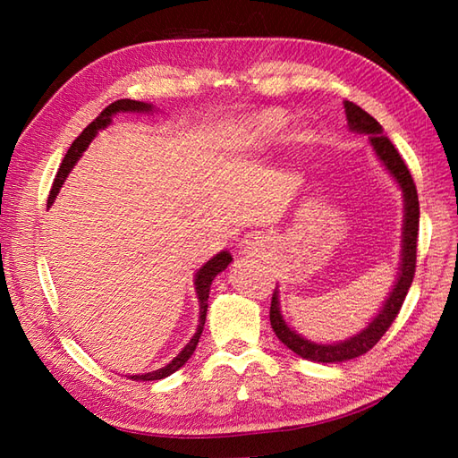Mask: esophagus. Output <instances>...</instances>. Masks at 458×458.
Instances as JSON below:
<instances>
[{"instance_id": "1", "label": "esophagus", "mask_w": 458, "mask_h": 458, "mask_svg": "<svg viewBox=\"0 0 458 458\" xmlns=\"http://www.w3.org/2000/svg\"><path fill=\"white\" fill-rule=\"evenodd\" d=\"M244 251H258L259 250V242H258V238H248V240H244Z\"/></svg>"}]
</instances>
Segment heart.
I'll return each mask as SVG.
<instances>
[{
    "label": "heart",
    "instance_id": "heart-1",
    "mask_svg": "<svg viewBox=\"0 0 458 458\" xmlns=\"http://www.w3.org/2000/svg\"><path fill=\"white\" fill-rule=\"evenodd\" d=\"M281 125H284V118L276 112H266V114H258L254 118H248L246 122H242L236 125L234 135L238 141H250L254 138H264V135H269L277 131Z\"/></svg>",
    "mask_w": 458,
    "mask_h": 458
}]
</instances>
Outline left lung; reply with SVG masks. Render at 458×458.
<instances>
[{
    "mask_svg": "<svg viewBox=\"0 0 458 458\" xmlns=\"http://www.w3.org/2000/svg\"><path fill=\"white\" fill-rule=\"evenodd\" d=\"M344 112L348 120V128L368 135V141L372 145L376 157L384 165L386 171L392 174V179L397 182L403 194V226H402V254H400V267H397V276L394 281V287L387 293L384 305L379 307L376 317L369 320L368 327L352 335L346 340H338V343H315L301 336L297 330L291 328L284 315H281L279 307V289L276 287L274 297H271V309H269V320L271 328L277 335V338L284 343L289 350L301 358L310 360V362H346L366 354L369 348L377 344V340L386 335V330L395 320L397 313L405 301L407 291L411 287V281L415 276V259H417V230H420V199H417V189L411 179L410 169L405 167L402 155L397 153L394 143L386 138L382 125H379L372 115L364 112L360 106L352 102H344Z\"/></svg>",
    "mask_w": 458,
    "mask_h": 458,
    "instance_id": "8db88e82",
    "label": "left lung"
}]
</instances>
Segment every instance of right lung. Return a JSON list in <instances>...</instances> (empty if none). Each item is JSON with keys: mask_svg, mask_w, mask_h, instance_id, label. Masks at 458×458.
Instances as JSON below:
<instances>
[{"mask_svg": "<svg viewBox=\"0 0 458 458\" xmlns=\"http://www.w3.org/2000/svg\"><path fill=\"white\" fill-rule=\"evenodd\" d=\"M153 104H148V102H138V100H118L110 104L108 108H106L98 118H96L89 128H86L79 138H76L71 145V149L66 151L64 159L61 163V169H58L56 173V179L53 182V189H51V194H48V200H47V207H53V202L56 199L58 191H61V187L64 184L68 173L72 171V167L76 165V161H79L82 157V153L86 151V148L92 143V140L98 135L100 130L108 128V125L112 123V118L115 114H122V112H128V114H149L153 112ZM232 264V256L230 251L222 250L218 251L216 256H212L207 264H204L197 274H194V291H197V299H199V325H197V333L192 335V338L189 340L187 344H184V348L181 350V352L174 356L171 362L167 366H163L159 369H153V372H148V374H133V376H128L131 379H135V382H151V379H163L171 376L173 372H177V369L181 366H184V362L192 356L194 348H197L199 344V338L202 335V328H204V320H207V309H208V293H210V285L214 277H216L220 271L226 269L228 266Z\"/></svg>", "mask_w": 458, "mask_h": 458, "instance_id": "obj_1", "label": "right lung"}]
</instances>
